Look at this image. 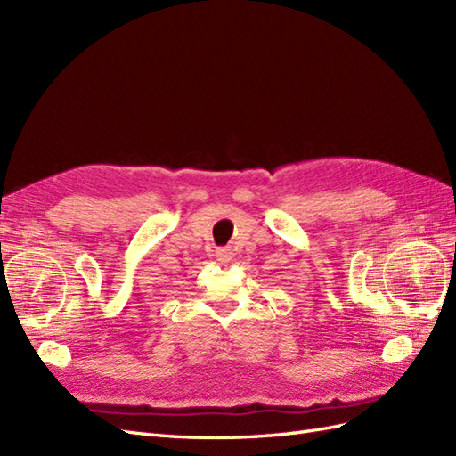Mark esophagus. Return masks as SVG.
<instances>
[{"instance_id": "obj_1", "label": "esophagus", "mask_w": 456, "mask_h": 456, "mask_svg": "<svg viewBox=\"0 0 456 456\" xmlns=\"http://www.w3.org/2000/svg\"><path fill=\"white\" fill-rule=\"evenodd\" d=\"M216 260L220 262V265H226V262L232 260V251L228 249V247H223V249H216Z\"/></svg>"}]
</instances>
